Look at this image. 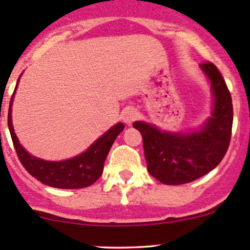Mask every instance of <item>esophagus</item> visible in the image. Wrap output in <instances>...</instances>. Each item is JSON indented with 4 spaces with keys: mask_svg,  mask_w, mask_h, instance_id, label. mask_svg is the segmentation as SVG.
I'll return each instance as SVG.
<instances>
[{
    "mask_svg": "<svg viewBox=\"0 0 250 250\" xmlns=\"http://www.w3.org/2000/svg\"><path fill=\"white\" fill-rule=\"evenodd\" d=\"M121 118L125 125H132L135 120L138 118V111L134 107H125L121 113Z\"/></svg>",
    "mask_w": 250,
    "mask_h": 250,
    "instance_id": "1",
    "label": "esophagus"
}]
</instances>
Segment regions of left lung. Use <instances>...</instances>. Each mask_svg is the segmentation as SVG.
Instances as JSON below:
<instances>
[{
	"label": "left lung",
	"mask_w": 250,
	"mask_h": 250,
	"mask_svg": "<svg viewBox=\"0 0 250 250\" xmlns=\"http://www.w3.org/2000/svg\"><path fill=\"white\" fill-rule=\"evenodd\" d=\"M200 67L213 93L211 116L200 129L175 133L143 121L133 123L143 137L148 173L166 185L188 184L206 175L221 162L230 145L233 109L228 85L213 62Z\"/></svg>",
	"instance_id": "1"
}]
</instances>
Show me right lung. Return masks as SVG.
Returning <instances> with one entry per match:
<instances>
[{"instance_id":"obj_1","label":"right lung","mask_w":250,"mask_h":250,"mask_svg":"<svg viewBox=\"0 0 250 250\" xmlns=\"http://www.w3.org/2000/svg\"><path fill=\"white\" fill-rule=\"evenodd\" d=\"M19 82V80H18ZM18 87V83H17ZM16 87V89H17ZM16 93V90H14ZM12 95L8 110V128L11 132L12 141L16 147L17 155L20 162L35 179L41 181L44 185L57 188H82L94 184L104 169V163L109 153L111 146L117 135L125 128L123 123H117L111 127L107 132L98 138L84 152L76 157L65 161H46L42 158L30 155L19 144L13 123H12Z\"/></svg>"}]
</instances>
